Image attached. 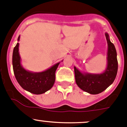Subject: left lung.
Here are the masks:
<instances>
[{
  "instance_id": "1",
  "label": "left lung",
  "mask_w": 127,
  "mask_h": 127,
  "mask_svg": "<svg viewBox=\"0 0 127 127\" xmlns=\"http://www.w3.org/2000/svg\"><path fill=\"white\" fill-rule=\"evenodd\" d=\"M108 44L107 66L103 73L93 74L82 73L74 66L75 80L78 87L92 95H96L105 90L112 85L118 71L117 51L114 44L110 40L108 33H105Z\"/></svg>"
}]
</instances>
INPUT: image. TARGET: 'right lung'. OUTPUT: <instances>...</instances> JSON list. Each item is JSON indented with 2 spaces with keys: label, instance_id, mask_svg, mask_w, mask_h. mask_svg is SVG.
Returning <instances> with one entry per match:
<instances>
[{
  "label": "right lung",
  "instance_id": "right-lung-1",
  "mask_svg": "<svg viewBox=\"0 0 127 127\" xmlns=\"http://www.w3.org/2000/svg\"><path fill=\"white\" fill-rule=\"evenodd\" d=\"M19 39L20 35L17 41H19ZM19 46V44L17 42L12 54L13 70L18 83L24 90L33 94H42L49 90L55 82L56 71L60 63L42 72L37 73L26 70L21 64Z\"/></svg>",
  "mask_w": 127,
  "mask_h": 127
}]
</instances>
